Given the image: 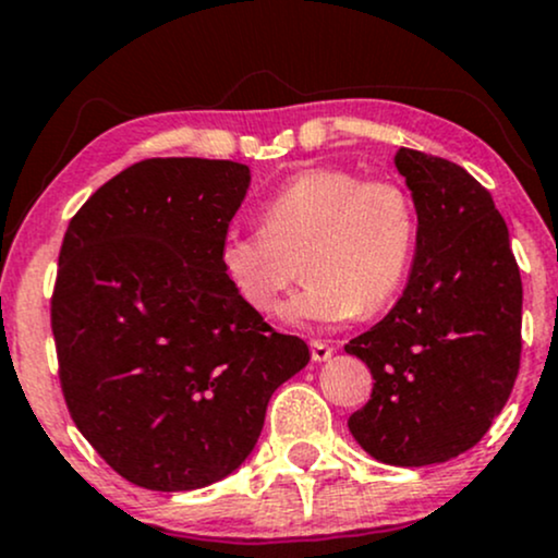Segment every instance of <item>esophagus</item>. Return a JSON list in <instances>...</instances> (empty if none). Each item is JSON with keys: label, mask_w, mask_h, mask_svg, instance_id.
I'll use <instances>...</instances> for the list:
<instances>
[{"label": "esophagus", "mask_w": 558, "mask_h": 558, "mask_svg": "<svg viewBox=\"0 0 558 558\" xmlns=\"http://www.w3.org/2000/svg\"><path fill=\"white\" fill-rule=\"evenodd\" d=\"M310 351H312V360L315 362H328L332 356V345L325 343V341H310Z\"/></svg>", "instance_id": "1"}]
</instances>
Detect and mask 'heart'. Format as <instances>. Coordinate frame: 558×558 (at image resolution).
Here are the masks:
<instances>
[{
	"label": "heart",
	"instance_id": "heart-1",
	"mask_svg": "<svg viewBox=\"0 0 558 558\" xmlns=\"http://www.w3.org/2000/svg\"><path fill=\"white\" fill-rule=\"evenodd\" d=\"M265 226H230L220 241V267L239 299L270 312L288 286H306L286 315L341 323L373 315L399 293L417 248L412 194L390 178L345 168L296 172L262 207Z\"/></svg>",
	"mask_w": 558,
	"mask_h": 558
}]
</instances>
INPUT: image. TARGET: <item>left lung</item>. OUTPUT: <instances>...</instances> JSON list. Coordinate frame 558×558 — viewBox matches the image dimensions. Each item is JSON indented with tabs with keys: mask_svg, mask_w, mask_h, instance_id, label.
Segmentation results:
<instances>
[{
	"mask_svg": "<svg viewBox=\"0 0 558 558\" xmlns=\"http://www.w3.org/2000/svg\"><path fill=\"white\" fill-rule=\"evenodd\" d=\"M396 168L417 207V252L393 310L345 343L375 380L349 430L377 462L425 466L475 446L509 401L522 278L509 228L470 172L417 149H399Z\"/></svg>",
	"mask_w": 558,
	"mask_h": 558,
	"instance_id": "left-lung-1",
	"label": "left lung"
}]
</instances>
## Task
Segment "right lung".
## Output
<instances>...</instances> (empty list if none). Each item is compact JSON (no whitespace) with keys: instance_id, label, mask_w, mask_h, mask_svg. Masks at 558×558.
I'll list each match as a JSON object with an SVG mask.
<instances>
[{"instance_id":"obj_1","label":"right lung","mask_w":558,"mask_h":558,"mask_svg":"<svg viewBox=\"0 0 558 558\" xmlns=\"http://www.w3.org/2000/svg\"><path fill=\"white\" fill-rule=\"evenodd\" d=\"M230 159H141L73 215L52 291L60 386L128 483L194 490L257 444L267 401L310 362L230 288L220 241L246 196Z\"/></svg>"}]
</instances>
